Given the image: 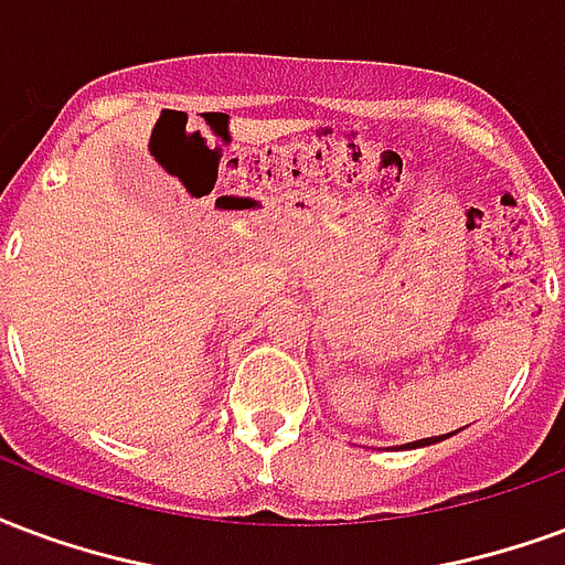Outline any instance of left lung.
Listing matches in <instances>:
<instances>
[{
  "instance_id": "8db88e82",
  "label": "left lung",
  "mask_w": 565,
  "mask_h": 565,
  "mask_svg": "<svg viewBox=\"0 0 565 565\" xmlns=\"http://www.w3.org/2000/svg\"><path fill=\"white\" fill-rule=\"evenodd\" d=\"M446 437H449V434H443L440 440H446ZM437 440V437H425V440H416V443H407V446H411V449H416V446H431V443H440Z\"/></svg>"
}]
</instances>
